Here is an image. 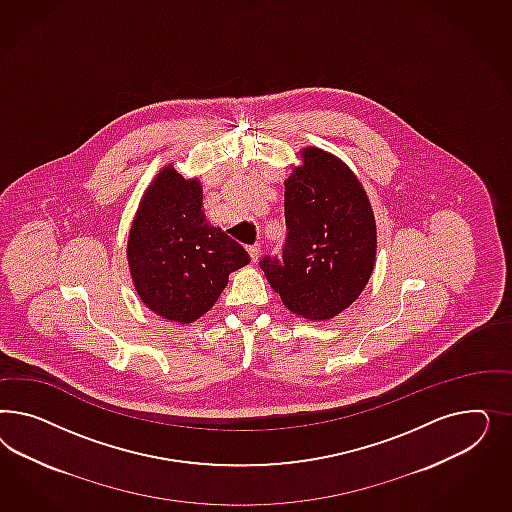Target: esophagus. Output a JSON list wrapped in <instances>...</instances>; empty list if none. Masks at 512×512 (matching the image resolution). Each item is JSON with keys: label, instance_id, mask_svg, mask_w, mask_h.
Listing matches in <instances>:
<instances>
[{"label": "esophagus", "instance_id": "obj_1", "mask_svg": "<svg viewBox=\"0 0 512 512\" xmlns=\"http://www.w3.org/2000/svg\"><path fill=\"white\" fill-rule=\"evenodd\" d=\"M248 253L249 257H251V261L255 263V261L259 259V253H261V246H259V244H253V246H249Z\"/></svg>", "mask_w": 512, "mask_h": 512}]
</instances>
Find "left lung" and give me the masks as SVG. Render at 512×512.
Segmentation results:
<instances>
[{"label": "left lung", "instance_id": "left-lung-1", "mask_svg": "<svg viewBox=\"0 0 512 512\" xmlns=\"http://www.w3.org/2000/svg\"><path fill=\"white\" fill-rule=\"evenodd\" d=\"M285 182L287 236L278 255L261 259L283 304L325 321L349 308L366 287L375 261L372 206L353 172L336 157L306 148Z\"/></svg>", "mask_w": 512, "mask_h": 512}]
</instances>
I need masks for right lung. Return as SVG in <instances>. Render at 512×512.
<instances>
[{
  "mask_svg": "<svg viewBox=\"0 0 512 512\" xmlns=\"http://www.w3.org/2000/svg\"><path fill=\"white\" fill-rule=\"evenodd\" d=\"M202 187L167 167L140 202L127 259L137 293L150 310L182 325L214 306L229 274L249 255L202 217Z\"/></svg>",
  "mask_w": 512,
  "mask_h": 512,
  "instance_id": "add662e5",
  "label": "right lung"
}]
</instances>
